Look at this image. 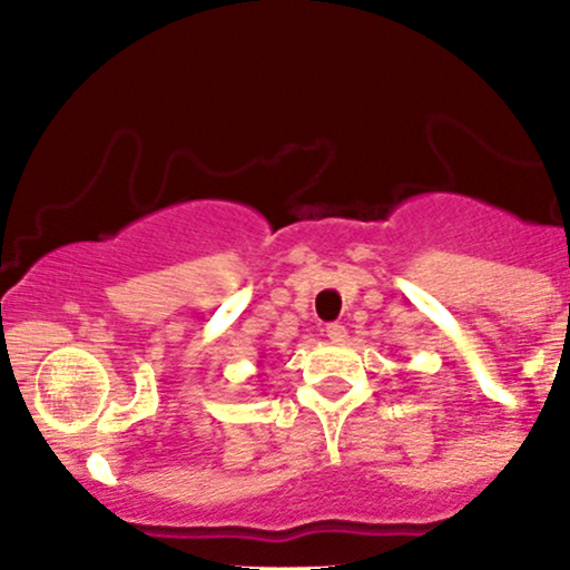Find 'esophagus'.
I'll list each match as a JSON object with an SVG mask.
<instances>
[{"label": "esophagus", "instance_id": "esophagus-1", "mask_svg": "<svg viewBox=\"0 0 570 570\" xmlns=\"http://www.w3.org/2000/svg\"><path fill=\"white\" fill-rule=\"evenodd\" d=\"M326 337H330L332 343H345V340H348V330H345L343 324H330L326 326Z\"/></svg>", "mask_w": 570, "mask_h": 570}]
</instances>
